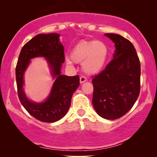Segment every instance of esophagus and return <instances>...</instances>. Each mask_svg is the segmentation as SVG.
I'll list each match as a JSON object with an SVG mask.
<instances>
[{"instance_id": "1", "label": "esophagus", "mask_w": 157, "mask_h": 157, "mask_svg": "<svg viewBox=\"0 0 157 157\" xmlns=\"http://www.w3.org/2000/svg\"><path fill=\"white\" fill-rule=\"evenodd\" d=\"M87 81V79H86V78L85 76H81L80 77V83H84L85 81Z\"/></svg>"}]
</instances>
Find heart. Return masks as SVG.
<instances>
[{
	"mask_svg": "<svg viewBox=\"0 0 157 157\" xmlns=\"http://www.w3.org/2000/svg\"><path fill=\"white\" fill-rule=\"evenodd\" d=\"M109 56V48L100 40H83L79 42L72 49L71 58L75 63H82V69L87 74H96L104 68ZM66 64L72 63L70 59Z\"/></svg>",
	"mask_w": 157,
	"mask_h": 157,
	"instance_id": "obj_1",
	"label": "heart"
}]
</instances>
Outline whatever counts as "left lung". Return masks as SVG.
Returning a JSON list of instances; mask_svg holds the SVG:
<instances>
[{
    "label": "left lung",
    "instance_id": "left-lung-1",
    "mask_svg": "<svg viewBox=\"0 0 157 157\" xmlns=\"http://www.w3.org/2000/svg\"><path fill=\"white\" fill-rule=\"evenodd\" d=\"M114 43L113 59L92 79V104L96 113L106 119L125 115L140 93L141 65L136 49L129 40L115 33H105Z\"/></svg>",
    "mask_w": 157,
    "mask_h": 157
}]
</instances>
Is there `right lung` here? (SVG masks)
Listing matches in <instances>:
<instances>
[{
	"label": "right lung",
	"instance_id": "add662e5",
	"mask_svg": "<svg viewBox=\"0 0 157 157\" xmlns=\"http://www.w3.org/2000/svg\"><path fill=\"white\" fill-rule=\"evenodd\" d=\"M58 33L38 34L27 42L21 49L16 68V78L19 100L28 112L43 122L53 123L62 119L71 106L73 94L79 86V76H68L61 74L64 63L63 46ZM44 57L48 62L51 73L56 80L50 94L41 103L29 100L23 90L25 71L30 60Z\"/></svg>",
	"mask_w": 157,
	"mask_h": 157
}]
</instances>
